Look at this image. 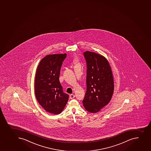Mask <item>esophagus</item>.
Returning a JSON list of instances; mask_svg holds the SVG:
<instances>
[{"label":"esophagus","instance_id":"34e87169","mask_svg":"<svg viewBox=\"0 0 151 151\" xmlns=\"http://www.w3.org/2000/svg\"><path fill=\"white\" fill-rule=\"evenodd\" d=\"M75 96L74 94H70V96H69V97H70V99H74V98L75 97Z\"/></svg>","mask_w":151,"mask_h":151}]
</instances>
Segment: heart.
Here are the masks:
<instances>
[{
	"instance_id": "1",
	"label": "heart",
	"mask_w": 151,
	"mask_h": 151,
	"mask_svg": "<svg viewBox=\"0 0 151 151\" xmlns=\"http://www.w3.org/2000/svg\"><path fill=\"white\" fill-rule=\"evenodd\" d=\"M74 63L76 64H79V63H78V60L76 59L74 60Z\"/></svg>"
}]
</instances>
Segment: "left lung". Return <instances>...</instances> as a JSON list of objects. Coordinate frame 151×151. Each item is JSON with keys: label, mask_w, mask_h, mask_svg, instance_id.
<instances>
[{"label": "left lung", "mask_w": 151, "mask_h": 151, "mask_svg": "<svg viewBox=\"0 0 151 151\" xmlns=\"http://www.w3.org/2000/svg\"><path fill=\"white\" fill-rule=\"evenodd\" d=\"M84 55L87 62V91L83 104L88 112L96 113L110 101L114 83L112 69L103 55L86 51Z\"/></svg>", "instance_id": "1"}]
</instances>
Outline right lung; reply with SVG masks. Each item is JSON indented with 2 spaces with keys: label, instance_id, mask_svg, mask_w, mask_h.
<instances>
[{
  "label": "right lung",
  "instance_id": "right-lung-1",
  "mask_svg": "<svg viewBox=\"0 0 151 151\" xmlns=\"http://www.w3.org/2000/svg\"><path fill=\"white\" fill-rule=\"evenodd\" d=\"M66 57V53L46 55L39 63L35 77L36 99L47 112L55 115L63 111L68 100V95L63 92L59 80Z\"/></svg>",
  "mask_w": 151,
  "mask_h": 151
}]
</instances>
